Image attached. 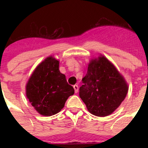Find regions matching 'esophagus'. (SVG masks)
<instances>
[{
  "label": "esophagus",
  "instance_id": "obj_1",
  "mask_svg": "<svg viewBox=\"0 0 148 148\" xmlns=\"http://www.w3.org/2000/svg\"><path fill=\"white\" fill-rule=\"evenodd\" d=\"M74 91H75V93L78 92V85H77V84L74 85Z\"/></svg>",
  "mask_w": 148,
  "mask_h": 148
}]
</instances>
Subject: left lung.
I'll return each instance as SVG.
<instances>
[{"instance_id": "8db88e82", "label": "left lung", "mask_w": 148, "mask_h": 148, "mask_svg": "<svg viewBox=\"0 0 148 148\" xmlns=\"http://www.w3.org/2000/svg\"><path fill=\"white\" fill-rule=\"evenodd\" d=\"M82 81L80 97L88 111L97 117L111 114L128 91V84L124 76L102 54L90 60Z\"/></svg>"}]
</instances>
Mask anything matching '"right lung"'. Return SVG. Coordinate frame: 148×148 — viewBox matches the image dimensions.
Listing matches in <instances>:
<instances>
[{
  "label": "right lung",
  "instance_id": "right-lung-1",
  "mask_svg": "<svg viewBox=\"0 0 148 148\" xmlns=\"http://www.w3.org/2000/svg\"><path fill=\"white\" fill-rule=\"evenodd\" d=\"M26 96L40 115L49 117L60 112L67 98L74 94L66 77L59 70V60L52 55L36 67L27 82Z\"/></svg>",
  "mask_w": 148,
  "mask_h": 148
}]
</instances>
